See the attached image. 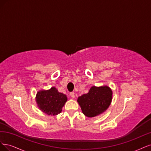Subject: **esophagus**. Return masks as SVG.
I'll use <instances>...</instances> for the list:
<instances>
[{"instance_id":"esophagus-1","label":"esophagus","mask_w":151,"mask_h":151,"mask_svg":"<svg viewBox=\"0 0 151 151\" xmlns=\"http://www.w3.org/2000/svg\"><path fill=\"white\" fill-rule=\"evenodd\" d=\"M70 96L71 97V98H73V99H74L75 97L74 92H71V93H70Z\"/></svg>"}]
</instances>
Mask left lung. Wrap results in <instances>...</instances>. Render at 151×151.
<instances>
[{"instance_id":"left-lung-1","label":"left lung","mask_w":151,"mask_h":151,"mask_svg":"<svg viewBox=\"0 0 151 151\" xmlns=\"http://www.w3.org/2000/svg\"><path fill=\"white\" fill-rule=\"evenodd\" d=\"M112 100V91L110 87L92 86L88 93L78 98L77 101L82 112L88 117H94L109 108Z\"/></svg>"}]
</instances>
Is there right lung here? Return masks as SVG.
Instances as JSON below:
<instances>
[{
    "mask_svg": "<svg viewBox=\"0 0 151 151\" xmlns=\"http://www.w3.org/2000/svg\"><path fill=\"white\" fill-rule=\"evenodd\" d=\"M67 100L66 95L60 93L55 87L47 90L39 91L36 97L39 109L48 115L60 114Z\"/></svg>",
    "mask_w": 151,
    "mask_h": 151,
    "instance_id": "right-lung-1",
    "label": "right lung"
}]
</instances>
